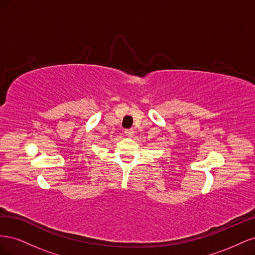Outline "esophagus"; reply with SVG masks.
<instances>
[{"label": "esophagus", "instance_id": "obj_1", "mask_svg": "<svg viewBox=\"0 0 255 255\" xmlns=\"http://www.w3.org/2000/svg\"><path fill=\"white\" fill-rule=\"evenodd\" d=\"M125 134L128 137H133L134 136V130L133 129H125Z\"/></svg>", "mask_w": 255, "mask_h": 255}]
</instances>
